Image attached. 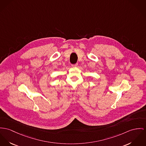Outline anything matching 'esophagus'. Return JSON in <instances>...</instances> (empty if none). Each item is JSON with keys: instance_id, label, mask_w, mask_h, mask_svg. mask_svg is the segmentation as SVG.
<instances>
[{"instance_id": "1", "label": "esophagus", "mask_w": 146, "mask_h": 146, "mask_svg": "<svg viewBox=\"0 0 146 146\" xmlns=\"http://www.w3.org/2000/svg\"><path fill=\"white\" fill-rule=\"evenodd\" d=\"M78 66V63H76V64H73V65H72V66L73 67H77Z\"/></svg>"}]
</instances>
